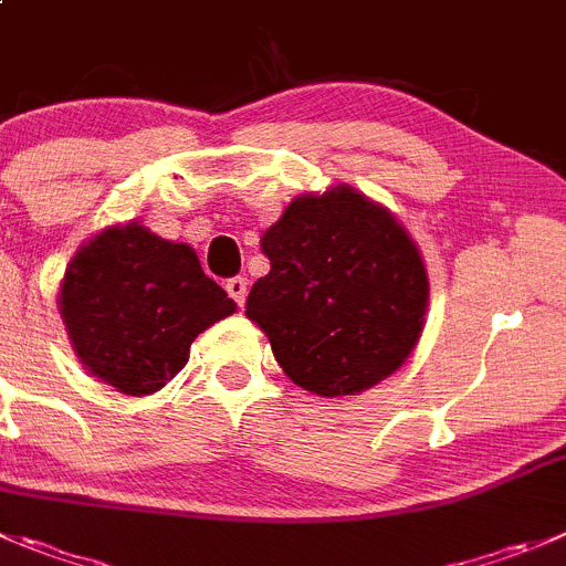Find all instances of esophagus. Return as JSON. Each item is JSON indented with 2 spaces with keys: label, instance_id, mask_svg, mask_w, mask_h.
<instances>
[{
  "label": "esophagus",
  "instance_id": "1",
  "mask_svg": "<svg viewBox=\"0 0 566 566\" xmlns=\"http://www.w3.org/2000/svg\"><path fill=\"white\" fill-rule=\"evenodd\" d=\"M224 289H228V294H230V300H233L235 305H244V300H247V280L244 277H230L228 283H224Z\"/></svg>",
  "mask_w": 566,
  "mask_h": 566
}]
</instances>
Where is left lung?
Listing matches in <instances>:
<instances>
[{
  "instance_id": "8db88e82",
  "label": "left lung",
  "mask_w": 566,
  "mask_h": 566,
  "mask_svg": "<svg viewBox=\"0 0 566 566\" xmlns=\"http://www.w3.org/2000/svg\"><path fill=\"white\" fill-rule=\"evenodd\" d=\"M261 250L272 269L252 283L247 316L297 386L355 395L417 347L428 308L422 255L400 222L355 188L297 197Z\"/></svg>"
}]
</instances>
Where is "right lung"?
<instances>
[{
    "mask_svg": "<svg viewBox=\"0 0 566 566\" xmlns=\"http://www.w3.org/2000/svg\"><path fill=\"white\" fill-rule=\"evenodd\" d=\"M233 311L191 247L136 222L91 239L61 289V314L83 367L136 397L175 378L193 338Z\"/></svg>",
    "mask_w": 566,
    "mask_h": 566,
    "instance_id": "1",
    "label": "right lung"
}]
</instances>
